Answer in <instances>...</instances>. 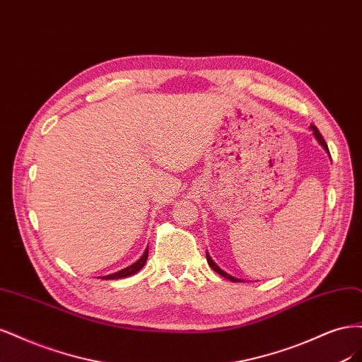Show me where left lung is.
<instances>
[{
	"instance_id": "8db88e82",
	"label": "left lung",
	"mask_w": 362,
	"mask_h": 362,
	"mask_svg": "<svg viewBox=\"0 0 362 362\" xmlns=\"http://www.w3.org/2000/svg\"><path fill=\"white\" fill-rule=\"evenodd\" d=\"M310 129L313 131V135H314V138H316L317 139V143L326 150V151H328V153H329V150H328V146H326V143H325V139H323V136L320 135V132H319V129H317V127L316 126H314V124H311L310 126ZM206 259H207V263H209V266H211L212 267V269L216 272V274H219L221 276H224V278H227V279H230V281H233V283H242V279L240 278H236V276H231L230 274H227L226 271H223V269H221V267L212 260V257H211V255H209V252L206 251Z\"/></svg>"
}]
</instances>
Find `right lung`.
I'll list each match as a JSON object with an SVG mask.
<instances>
[{"mask_svg": "<svg viewBox=\"0 0 362 362\" xmlns=\"http://www.w3.org/2000/svg\"><path fill=\"white\" fill-rule=\"evenodd\" d=\"M147 257H148V247L146 248L144 254L139 257L134 264L124 267V269L119 271V272H114V274H110V275H105L102 276V279H119V278H124V276H131V275H135L139 269H143V266L146 264L147 262Z\"/></svg>", "mask_w": 362, "mask_h": 362, "instance_id": "right-lung-1", "label": "right lung"}]
</instances>
